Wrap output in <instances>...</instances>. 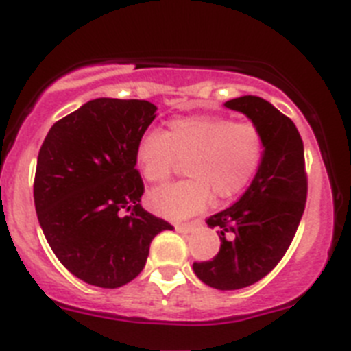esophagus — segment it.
<instances>
[{
    "instance_id": "esophagus-1",
    "label": "esophagus",
    "mask_w": 351,
    "mask_h": 351,
    "mask_svg": "<svg viewBox=\"0 0 351 351\" xmlns=\"http://www.w3.org/2000/svg\"><path fill=\"white\" fill-rule=\"evenodd\" d=\"M175 228L180 233H189V231H193L194 228H197V222H178Z\"/></svg>"
}]
</instances>
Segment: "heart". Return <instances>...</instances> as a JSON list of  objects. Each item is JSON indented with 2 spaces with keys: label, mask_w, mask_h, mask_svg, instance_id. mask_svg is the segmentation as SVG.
I'll list each match as a JSON object with an SVG mask.
<instances>
[{
  "label": "heart",
  "mask_w": 351,
  "mask_h": 351,
  "mask_svg": "<svg viewBox=\"0 0 351 351\" xmlns=\"http://www.w3.org/2000/svg\"><path fill=\"white\" fill-rule=\"evenodd\" d=\"M265 139L252 121H233L217 114L173 118L166 132L150 130L136 146L143 178L160 184L185 160L187 178L152 191L146 197L155 213L184 219L217 201L242 194L263 162Z\"/></svg>",
  "instance_id": "b5f03b06"
}]
</instances>
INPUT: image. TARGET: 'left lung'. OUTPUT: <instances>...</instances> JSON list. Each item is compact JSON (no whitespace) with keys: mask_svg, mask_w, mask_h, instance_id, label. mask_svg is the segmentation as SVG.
<instances>
[{"mask_svg":"<svg viewBox=\"0 0 351 351\" xmlns=\"http://www.w3.org/2000/svg\"><path fill=\"white\" fill-rule=\"evenodd\" d=\"M261 130L265 155L249 189L234 205L206 219L219 228L221 249L194 261V274L215 289H240L263 279L288 251L307 199L304 143L297 127L261 97L228 100Z\"/></svg>","mask_w":351,"mask_h":351,"instance_id":"left-lung-1","label":"left lung"}]
</instances>
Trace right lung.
<instances>
[{
	"label": "right lung",
	"instance_id": "add662e5",
	"mask_svg": "<svg viewBox=\"0 0 351 351\" xmlns=\"http://www.w3.org/2000/svg\"><path fill=\"white\" fill-rule=\"evenodd\" d=\"M155 111L148 100H90L58 120L40 146L36 217L58 260L88 285L130 282L145 268L155 234L173 230L141 206L136 146Z\"/></svg>",
	"mask_w": 351,
	"mask_h": 351
}]
</instances>
